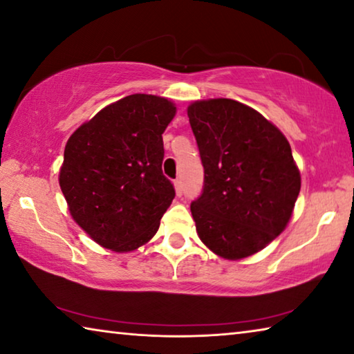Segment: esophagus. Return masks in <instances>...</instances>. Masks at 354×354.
Returning <instances> with one entry per match:
<instances>
[{
  "label": "esophagus",
  "mask_w": 354,
  "mask_h": 354,
  "mask_svg": "<svg viewBox=\"0 0 354 354\" xmlns=\"http://www.w3.org/2000/svg\"><path fill=\"white\" fill-rule=\"evenodd\" d=\"M175 190H176V195L181 196L183 192H184V185H183V181L181 179H176L175 181Z\"/></svg>",
  "instance_id": "esophagus-1"
}]
</instances>
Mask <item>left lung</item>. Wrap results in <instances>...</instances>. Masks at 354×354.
<instances>
[{
  "instance_id": "obj_1",
  "label": "left lung",
  "mask_w": 354,
  "mask_h": 354,
  "mask_svg": "<svg viewBox=\"0 0 354 354\" xmlns=\"http://www.w3.org/2000/svg\"><path fill=\"white\" fill-rule=\"evenodd\" d=\"M187 115L205 169L190 205L196 232L225 259L254 254L283 232L301 187L289 142L234 100L196 101Z\"/></svg>"
}]
</instances>
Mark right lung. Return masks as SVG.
<instances>
[{"mask_svg":"<svg viewBox=\"0 0 354 354\" xmlns=\"http://www.w3.org/2000/svg\"><path fill=\"white\" fill-rule=\"evenodd\" d=\"M176 107L136 93L106 106L70 137L59 175L71 217L101 247L147 243L175 198L162 173V134Z\"/></svg>","mask_w":354,"mask_h":354,"instance_id":"right-lung-1","label":"right lung"}]
</instances>
